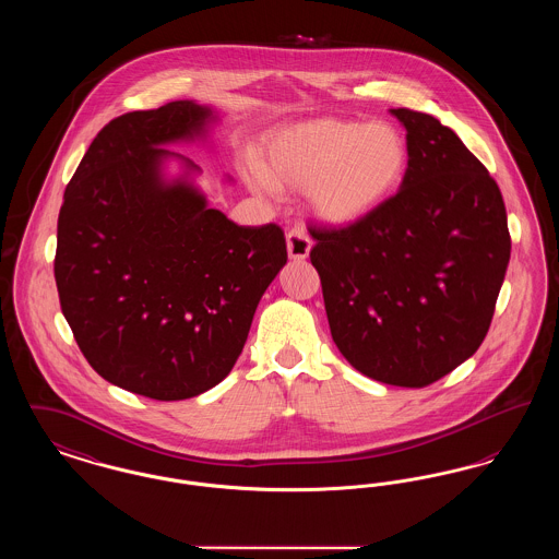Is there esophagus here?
Returning a JSON list of instances; mask_svg holds the SVG:
<instances>
[{"label":"esophagus","instance_id":"obj_1","mask_svg":"<svg viewBox=\"0 0 559 559\" xmlns=\"http://www.w3.org/2000/svg\"><path fill=\"white\" fill-rule=\"evenodd\" d=\"M312 249V240L308 237L304 226H293L287 233V251L292 260H306L310 255Z\"/></svg>","mask_w":559,"mask_h":559}]
</instances>
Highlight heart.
Segmentation results:
<instances>
[{"instance_id": "heart-1", "label": "heart", "mask_w": 559, "mask_h": 559, "mask_svg": "<svg viewBox=\"0 0 559 559\" xmlns=\"http://www.w3.org/2000/svg\"><path fill=\"white\" fill-rule=\"evenodd\" d=\"M406 165L408 142L394 123L320 117L270 135L258 174L276 190L306 187L312 212L344 226L381 207Z\"/></svg>"}]
</instances>
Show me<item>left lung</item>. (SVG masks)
<instances>
[{
    "mask_svg": "<svg viewBox=\"0 0 559 559\" xmlns=\"http://www.w3.org/2000/svg\"><path fill=\"white\" fill-rule=\"evenodd\" d=\"M406 128L400 190L367 217L310 226L335 346L356 371L426 388L476 354L506 278L501 190L436 117L392 108Z\"/></svg>",
    "mask_w": 559,
    "mask_h": 559,
    "instance_id": "8db88e82",
    "label": "left lung"
}]
</instances>
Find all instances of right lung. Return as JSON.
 <instances>
[{
	"label": "right lung",
	"mask_w": 559,
	"mask_h": 559,
	"mask_svg": "<svg viewBox=\"0 0 559 559\" xmlns=\"http://www.w3.org/2000/svg\"><path fill=\"white\" fill-rule=\"evenodd\" d=\"M212 108L176 100L107 123L64 190L53 276L92 369L153 400H185L233 371L255 308L287 264L276 224L237 226L160 178L163 144L203 135Z\"/></svg>",
	"instance_id": "add662e5"
}]
</instances>
